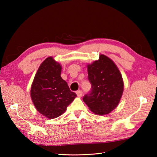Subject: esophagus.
Returning <instances> with one entry per match:
<instances>
[{"mask_svg":"<svg viewBox=\"0 0 157 157\" xmlns=\"http://www.w3.org/2000/svg\"><path fill=\"white\" fill-rule=\"evenodd\" d=\"M76 94H77V95H78V96H79V97H82V94H83V92L79 90H78L76 92Z\"/></svg>","mask_w":157,"mask_h":157,"instance_id":"34e87169","label":"esophagus"}]
</instances>
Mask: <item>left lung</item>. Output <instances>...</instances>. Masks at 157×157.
I'll list each match as a JSON object with an SVG mask.
<instances>
[{
	"mask_svg": "<svg viewBox=\"0 0 157 157\" xmlns=\"http://www.w3.org/2000/svg\"><path fill=\"white\" fill-rule=\"evenodd\" d=\"M87 67L92 88L83 101L95 114H108L117 106L123 94L124 84L121 73L115 63L104 55Z\"/></svg>",
	"mask_w": 157,
	"mask_h": 157,
	"instance_id": "8db88e82",
	"label": "left lung"
}]
</instances>
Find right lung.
Segmentation results:
<instances>
[{"label": "right lung", "instance_id": "obj_1", "mask_svg": "<svg viewBox=\"0 0 157 157\" xmlns=\"http://www.w3.org/2000/svg\"><path fill=\"white\" fill-rule=\"evenodd\" d=\"M61 65L52 56L42 63L31 87V98L37 111L48 119L64 113L77 96L61 76Z\"/></svg>", "mask_w": 157, "mask_h": 157}]
</instances>
